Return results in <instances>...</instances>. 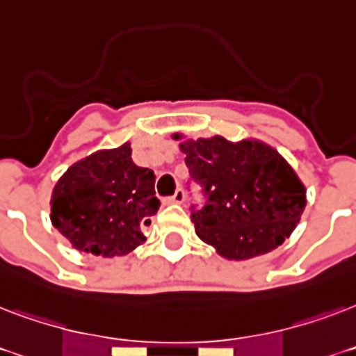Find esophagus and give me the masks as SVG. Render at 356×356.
I'll use <instances>...</instances> for the list:
<instances>
[{
  "mask_svg": "<svg viewBox=\"0 0 356 356\" xmlns=\"http://www.w3.org/2000/svg\"><path fill=\"white\" fill-rule=\"evenodd\" d=\"M184 197H186V195H184V190H175V194L172 195V197H168V203H183L184 201Z\"/></svg>",
  "mask_w": 356,
  "mask_h": 356,
  "instance_id": "34e87169",
  "label": "esophagus"
}]
</instances>
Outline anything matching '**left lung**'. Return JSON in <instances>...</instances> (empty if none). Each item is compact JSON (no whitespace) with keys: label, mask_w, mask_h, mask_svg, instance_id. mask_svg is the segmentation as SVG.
I'll list each match as a JSON object with an SVG mask.
<instances>
[{"label":"left lung","mask_w":356,"mask_h":356,"mask_svg":"<svg viewBox=\"0 0 356 356\" xmlns=\"http://www.w3.org/2000/svg\"><path fill=\"white\" fill-rule=\"evenodd\" d=\"M181 140L186 166L207 203L192 212L195 234L229 260L270 253L292 234L307 205V190L279 151L254 138L220 134Z\"/></svg>","instance_id":"8db88e82"}]
</instances>
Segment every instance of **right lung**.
Returning a JSON list of instances; mask_svg holds the SVG:
<instances>
[{
	"label": "right lung",
	"instance_id": "1",
	"mask_svg": "<svg viewBox=\"0 0 356 356\" xmlns=\"http://www.w3.org/2000/svg\"><path fill=\"white\" fill-rule=\"evenodd\" d=\"M131 144L99 149L64 172L51 194V223L72 248L122 257L145 242L142 229L159 211L155 173L136 166Z\"/></svg>",
	"mask_w": 356,
	"mask_h": 356
}]
</instances>
